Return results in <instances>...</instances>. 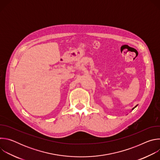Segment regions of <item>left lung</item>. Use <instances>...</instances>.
<instances>
[{
	"label": "left lung",
	"mask_w": 160,
	"mask_h": 160,
	"mask_svg": "<svg viewBox=\"0 0 160 160\" xmlns=\"http://www.w3.org/2000/svg\"><path fill=\"white\" fill-rule=\"evenodd\" d=\"M136 106H135V107H134V108H132V110H133V109H134V108H135V107H136Z\"/></svg>",
	"instance_id": "obj_1"
}]
</instances>
